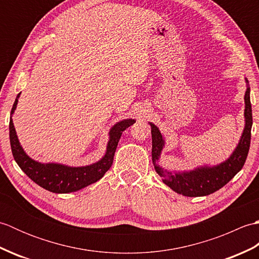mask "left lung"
<instances>
[{
	"label": "left lung",
	"mask_w": 259,
	"mask_h": 259,
	"mask_svg": "<svg viewBox=\"0 0 259 259\" xmlns=\"http://www.w3.org/2000/svg\"><path fill=\"white\" fill-rule=\"evenodd\" d=\"M245 81L247 89L244 97L245 126L243 134H241L238 145L236 146L232 155L221 163L214 164V166L203 164V166L196 167L192 170H184V171H176V170L171 171V170L163 169L158 161L164 147V138L158 126L149 122L152 137V163L155 166V170L162 178L163 184H166L177 194L187 197L210 195L229 183L235 177V175L243 168L249 151L250 131L252 125L250 88L247 78H245Z\"/></svg>",
	"instance_id": "obj_1"
}]
</instances>
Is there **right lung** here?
<instances>
[{
	"label": "right lung",
	"mask_w": 259,
	"mask_h": 259,
	"mask_svg": "<svg viewBox=\"0 0 259 259\" xmlns=\"http://www.w3.org/2000/svg\"><path fill=\"white\" fill-rule=\"evenodd\" d=\"M21 93L16 97L11 110L10 142L14 160L23 172L36 185L56 194H68L78 191L100 180L111 167L118 142L123 131L136 122L135 119H124L113 124L109 131V141L104 156L95 163L81 167H71L57 162H38L26 155L22 148L14 128L12 115L18 106Z\"/></svg>",
	"instance_id": "add662e5"
}]
</instances>
